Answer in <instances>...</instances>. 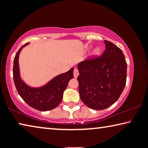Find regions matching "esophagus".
<instances>
[{
    "instance_id": "1",
    "label": "esophagus",
    "mask_w": 148,
    "mask_h": 148,
    "mask_svg": "<svg viewBox=\"0 0 148 148\" xmlns=\"http://www.w3.org/2000/svg\"><path fill=\"white\" fill-rule=\"evenodd\" d=\"M79 75V72L77 71V69H75L74 71V78H77V76H78Z\"/></svg>"
}]
</instances>
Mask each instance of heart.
<instances>
[{
  "label": "heart",
  "mask_w": 148,
  "mask_h": 148,
  "mask_svg": "<svg viewBox=\"0 0 148 148\" xmlns=\"http://www.w3.org/2000/svg\"><path fill=\"white\" fill-rule=\"evenodd\" d=\"M101 53V49L99 47H95V49L93 50V52H92V56L95 57H97L99 56L100 54Z\"/></svg>",
  "instance_id": "heart-1"
}]
</instances>
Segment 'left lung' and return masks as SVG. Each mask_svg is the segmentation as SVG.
<instances>
[{"label":"left lung","mask_w":148,"mask_h":148,"mask_svg":"<svg viewBox=\"0 0 148 148\" xmlns=\"http://www.w3.org/2000/svg\"><path fill=\"white\" fill-rule=\"evenodd\" d=\"M106 49L101 57L80 62L79 92L90 108L101 110L115 103L125 88L127 64L121 49L104 40Z\"/></svg>","instance_id":"1"}]
</instances>
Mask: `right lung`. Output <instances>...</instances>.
I'll use <instances>...</instances> for the list:
<instances>
[{"instance_id": "obj_1", "label": "right lung", "mask_w": 148, "mask_h": 148, "mask_svg": "<svg viewBox=\"0 0 148 148\" xmlns=\"http://www.w3.org/2000/svg\"><path fill=\"white\" fill-rule=\"evenodd\" d=\"M29 43L20 47L14 60L13 77L19 95L30 106L39 111L53 110L61 103L63 92L70 80L74 77V68L59 74L40 87H31L25 82L20 74L19 57L22 49Z\"/></svg>"}]
</instances>
